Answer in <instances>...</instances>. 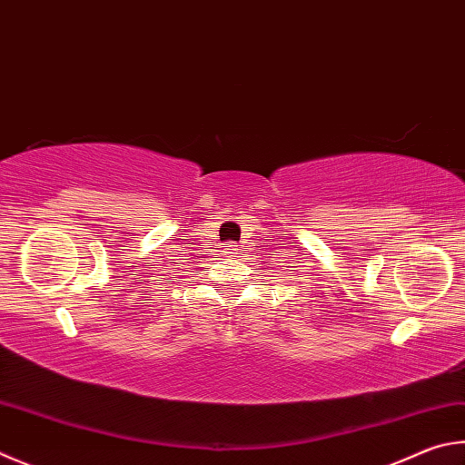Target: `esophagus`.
I'll use <instances>...</instances> for the list:
<instances>
[{"label": "esophagus", "mask_w": 465, "mask_h": 465, "mask_svg": "<svg viewBox=\"0 0 465 465\" xmlns=\"http://www.w3.org/2000/svg\"><path fill=\"white\" fill-rule=\"evenodd\" d=\"M223 250H225L227 256H235V254H238L240 246H238V243H235V242H227L225 246H223Z\"/></svg>", "instance_id": "1"}]
</instances>
